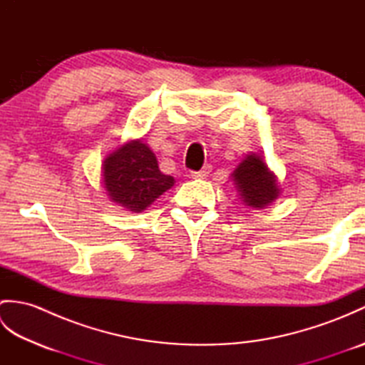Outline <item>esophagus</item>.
<instances>
[{
    "instance_id": "34e87169",
    "label": "esophagus",
    "mask_w": 365,
    "mask_h": 365,
    "mask_svg": "<svg viewBox=\"0 0 365 365\" xmlns=\"http://www.w3.org/2000/svg\"><path fill=\"white\" fill-rule=\"evenodd\" d=\"M208 174H210V166H205L204 169H200V170H196V173H192L191 177H192V178H205V177H208Z\"/></svg>"
}]
</instances>
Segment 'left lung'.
I'll use <instances>...</instances> for the list:
<instances>
[{"instance_id": "left-lung-1", "label": "left lung", "mask_w": 365, "mask_h": 365, "mask_svg": "<svg viewBox=\"0 0 365 365\" xmlns=\"http://www.w3.org/2000/svg\"><path fill=\"white\" fill-rule=\"evenodd\" d=\"M232 180L242 200L252 208H265L277 199L279 190L276 175L268 169L267 163L257 153H250L232 173Z\"/></svg>"}]
</instances>
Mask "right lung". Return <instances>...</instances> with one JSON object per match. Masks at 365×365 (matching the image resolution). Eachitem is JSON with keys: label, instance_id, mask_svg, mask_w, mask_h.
<instances>
[{"label": "right lung", "instance_id": "right-lung-1", "mask_svg": "<svg viewBox=\"0 0 365 365\" xmlns=\"http://www.w3.org/2000/svg\"><path fill=\"white\" fill-rule=\"evenodd\" d=\"M102 173L110 199L133 213L145 210L175 182L161 173L157 157L141 139L128 141L108 155Z\"/></svg>", "mask_w": 365, "mask_h": 365}]
</instances>
